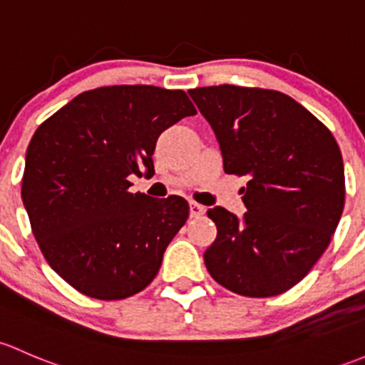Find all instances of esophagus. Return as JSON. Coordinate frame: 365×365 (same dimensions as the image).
Returning a JSON list of instances; mask_svg holds the SVG:
<instances>
[{
	"mask_svg": "<svg viewBox=\"0 0 365 365\" xmlns=\"http://www.w3.org/2000/svg\"><path fill=\"white\" fill-rule=\"evenodd\" d=\"M204 212H205L204 205L197 204V202H191L190 204V216L191 217H200V216H204Z\"/></svg>",
	"mask_w": 365,
	"mask_h": 365,
	"instance_id": "1",
	"label": "esophagus"
}]
</instances>
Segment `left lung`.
<instances>
[{
  "mask_svg": "<svg viewBox=\"0 0 365 365\" xmlns=\"http://www.w3.org/2000/svg\"><path fill=\"white\" fill-rule=\"evenodd\" d=\"M187 93L216 133L225 172L247 178L242 220L223 207L207 210L217 235L205 267L234 294H283L320 260L341 220L346 190L339 145L284 93L232 84Z\"/></svg>",
  "mask_w": 365,
  "mask_h": 365,
  "instance_id": "1",
  "label": "left lung"
}]
</instances>
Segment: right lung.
Masks as SVG:
<instances>
[{"label": "right lung", "mask_w": 365, "mask_h": 365, "mask_svg": "<svg viewBox=\"0 0 365 365\" xmlns=\"http://www.w3.org/2000/svg\"><path fill=\"white\" fill-rule=\"evenodd\" d=\"M193 114L179 89L105 86L75 96L35 131L21 197L43 258L77 292L121 300L156 277L190 205L175 195L131 193L130 175L155 174L161 131Z\"/></svg>", "instance_id": "add662e5"}]
</instances>
